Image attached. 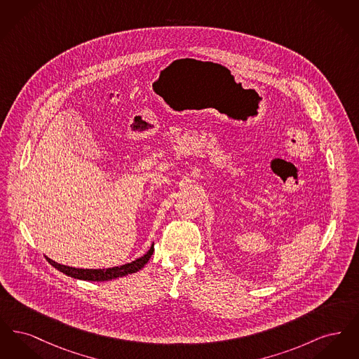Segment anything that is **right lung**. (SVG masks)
I'll return each mask as SVG.
<instances>
[{"mask_svg":"<svg viewBox=\"0 0 359 359\" xmlns=\"http://www.w3.org/2000/svg\"><path fill=\"white\" fill-rule=\"evenodd\" d=\"M152 255H154V243L151 245L149 250L144 256L138 257L132 262L123 264V265H120V266L107 268V269H81V268H72V266L57 264V262L52 261L51 258H48V257H46V258H47V261L51 264L55 269L60 271L62 273L67 274V276L72 277V278L85 280V281H109V280L123 277L126 274L136 273L140 269L144 268V265L149 261V258H151Z\"/></svg>","mask_w":359,"mask_h":359,"instance_id":"right-lung-1","label":"right lung"}]
</instances>
